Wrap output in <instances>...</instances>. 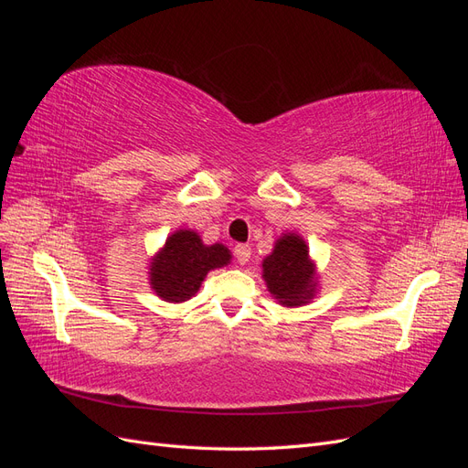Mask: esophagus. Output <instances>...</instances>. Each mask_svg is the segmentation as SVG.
I'll list each match as a JSON object with an SVG mask.
<instances>
[{
  "label": "esophagus",
  "instance_id": "34e87169",
  "mask_svg": "<svg viewBox=\"0 0 468 468\" xmlns=\"http://www.w3.org/2000/svg\"><path fill=\"white\" fill-rule=\"evenodd\" d=\"M234 256H236L239 265H246L250 261V258H251V248L248 244H238L234 248Z\"/></svg>",
  "mask_w": 468,
  "mask_h": 468
}]
</instances>
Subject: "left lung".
<instances>
[{
	"label": "left lung",
	"instance_id": "8db88e82",
	"mask_svg": "<svg viewBox=\"0 0 468 468\" xmlns=\"http://www.w3.org/2000/svg\"><path fill=\"white\" fill-rule=\"evenodd\" d=\"M267 291L282 306H303L316 294V265L308 256V246L299 234H282L273 251L263 260Z\"/></svg>",
	"mask_w": 468,
	"mask_h": 468
}]
</instances>
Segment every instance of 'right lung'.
I'll use <instances>...</instances> for the list:
<instances>
[{
	"label": "right lung",
	"instance_id": "1",
	"mask_svg": "<svg viewBox=\"0 0 468 468\" xmlns=\"http://www.w3.org/2000/svg\"><path fill=\"white\" fill-rule=\"evenodd\" d=\"M230 250L203 244L195 230H177L150 263V285L165 303H186L201 289L210 269L229 265Z\"/></svg>",
	"mask_w": 468,
	"mask_h": 468
}]
</instances>
